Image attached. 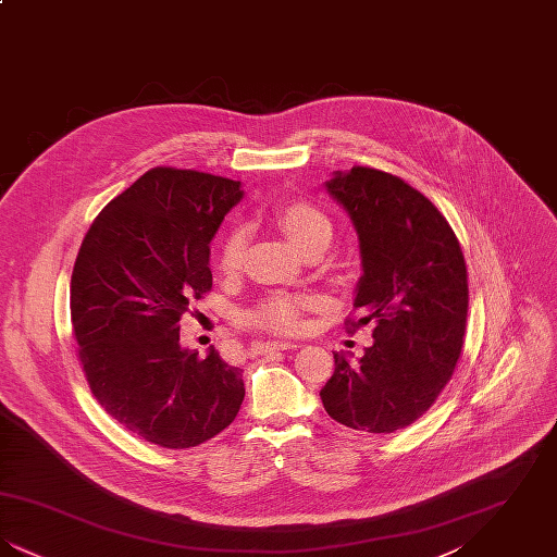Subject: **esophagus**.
<instances>
[{
    "instance_id": "34e87169",
    "label": "esophagus",
    "mask_w": 557,
    "mask_h": 557,
    "mask_svg": "<svg viewBox=\"0 0 557 557\" xmlns=\"http://www.w3.org/2000/svg\"><path fill=\"white\" fill-rule=\"evenodd\" d=\"M294 348H298V345H294V343H280V341H271V343H261L259 345V350L261 352H275V350H294Z\"/></svg>"
}]
</instances>
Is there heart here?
I'll return each instance as SVG.
<instances>
[{"label":"heart","mask_w":557,"mask_h":557,"mask_svg":"<svg viewBox=\"0 0 557 557\" xmlns=\"http://www.w3.org/2000/svg\"><path fill=\"white\" fill-rule=\"evenodd\" d=\"M273 219L277 227L292 239V244L305 255L315 248H325L334 236V225L330 216L307 200H290L280 205L273 212ZM244 250L246 234L242 227H234L219 246L216 265L223 273H236L242 265ZM319 305L321 300L318 296L277 294L267 298L257 309L248 311L244 315V321L252 327H261L277 334H298L307 325L302 313L318 309Z\"/></svg>","instance_id":"b5f03b06"}]
</instances>
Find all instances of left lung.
Masks as SVG:
<instances>
[{"mask_svg":"<svg viewBox=\"0 0 557 557\" xmlns=\"http://www.w3.org/2000/svg\"><path fill=\"white\" fill-rule=\"evenodd\" d=\"M359 236L363 275L346 330L373 323L363 357L334 352L319 397L332 420L373 434L413 424L434 405L461 355L468 269L447 219L397 175L352 166L325 182Z\"/></svg>","mask_w":557,"mask_h":557,"instance_id":"1","label":"left lung"}]
</instances>
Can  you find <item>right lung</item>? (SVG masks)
<instances>
[{"label":"right lung","instance_id":"add662e5","mask_svg":"<svg viewBox=\"0 0 557 557\" xmlns=\"http://www.w3.org/2000/svg\"><path fill=\"white\" fill-rule=\"evenodd\" d=\"M239 187L154 166L96 216L75 261L71 321L87 384L108 416L164 449L207 443L244 400L239 368L180 345V319L212 288L211 239Z\"/></svg>","mask_w":557,"mask_h":557}]
</instances>
